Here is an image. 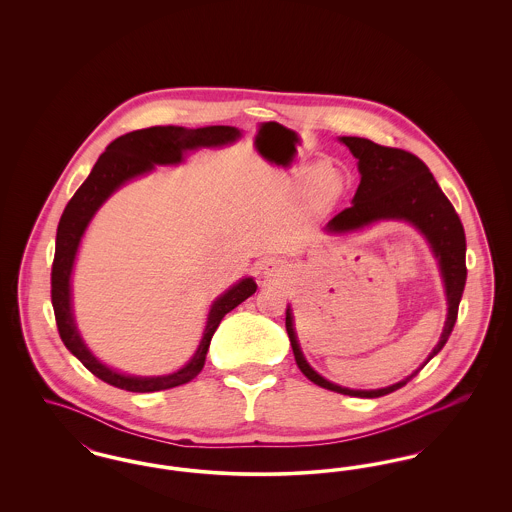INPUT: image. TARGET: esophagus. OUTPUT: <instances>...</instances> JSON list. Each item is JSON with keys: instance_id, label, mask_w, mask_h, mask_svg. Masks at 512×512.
I'll list each match as a JSON object with an SVG mask.
<instances>
[{"instance_id": "34e87169", "label": "esophagus", "mask_w": 512, "mask_h": 512, "mask_svg": "<svg viewBox=\"0 0 512 512\" xmlns=\"http://www.w3.org/2000/svg\"><path fill=\"white\" fill-rule=\"evenodd\" d=\"M263 274L267 278H278V276H282V265L278 261H267L263 267Z\"/></svg>"}]
</instances>
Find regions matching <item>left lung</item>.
<instances>
[{
    "label": "left lung",
    "instance_id": "1",
    "mask_svg": "<svg viewBox=\"0 0 512 512\" xmlns=\"http://www.w3.org/2000/svg\"><path fill=\"white\" fill-rule=\"evenodd\" d=\"M340 142L349 147V151L357 159L361 182L351 199V207L343 209L334 219L328 220L324 232L332 236H345L359 232L380 220H403L413 224L426 238L434 257L438 259L439 274L447 299V318L443 324V332L436 347L426 357V361L401 382L378 390H351L320 376L317 370L307 363L301 351L293 326L292 307L288 305L286 330L299 370L320 388L351 397L374 399L403 388L430 359L438 355L449 340L453 326L457 322L459 303L466 284V238L461 219L455 213L451 201L441 192L430 169L416 155L395 147L378 146L366 138L357 136H341Z\"/></svg>",
    "mask_w": 512,
    "mask_h": 512
}]
</instances>
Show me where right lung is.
I'll return each mask as SVG.
<instances>
[{"label":"right lung","mask_w":512,"mask_h":512,"mask_svg":"<svg viewBox=\"0 0 512 512\" xmlns=\"http://www.w3.org/2000/svg\"><path fill=\"white\" fill-rule=\"evenodd\" d=\"M242 138V130L236 126H203V128H184V126H151L144 130L128 132L115 142H111L105 153L99 155L98 163L76 190L73 199L67 203L55 238V257L51 267V303L55 311V320L59 336L65 347L74 357L86 366L99 380L134 393L169 390L182 384H188L201 372L209 343L219 328L220 320L226 313L236 309L247 297L257 292V284L251 276H245L234 286L211 303L203 336L195 349L192 359L174 370L171 374L161 376H134L124 374L111 366L101 363L90 351L86 341L82 340L73 311L74 261L80 242L88 224L96 217L99 207L115 194L124 184L134 178L146 176L155 171V165H180L190 151L201 147H222L234 144Z\"/></svg>","instance_id":"add662e5"}]
</instances>
